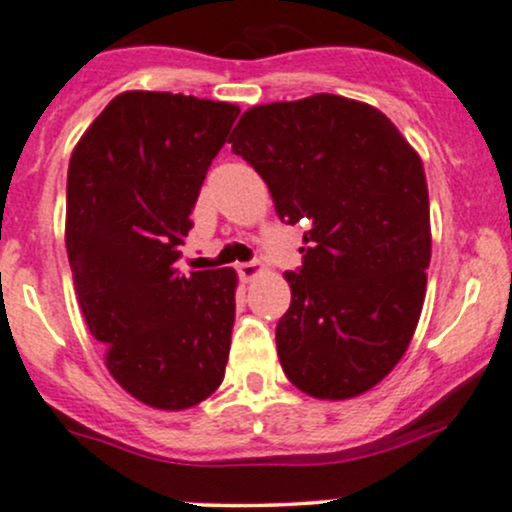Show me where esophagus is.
Here are the masks:
<instances>
[{
	"label": "esophagus",
	"mask_w": 512,
	"mask_h": 512,
	"mask_svg": "<svg viewBox=\"0 0 512 512\" xmlns=\"http://www.w3.org/2000/svg\"><path fill=\"white\" fill-rule=\"evenodd\" d=\"M236 271H239L241 280H251L254 276H258L263 268H261V263H258V261H249V263H239V266H236Z\"/></svg>",
	"instance_id": "esophagus-1"
}]
</instances>
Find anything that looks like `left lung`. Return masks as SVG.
<instances>
[{
    "label": "left lung",
    "mask_w": 512,
    "mask_h": 512,
    "mask_svg": "<svg viewBox=\"0 0 512 512\" xmlns=\"http://www.w3.org/2000/svg\"><path fill=\"white\" fill-rule=\"evenodd\" d=\"M229 144L266 180L278 217L307 224L276 327L285 376L320 400L366 393L403 359L425 302L420 156L376 107L327 92L251 107Z\"/></svg>",
    "instance_id": "obj_1"
}]
</instances>
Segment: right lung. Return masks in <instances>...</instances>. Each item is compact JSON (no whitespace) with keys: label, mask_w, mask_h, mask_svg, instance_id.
<instances>
[{"label":"right lung","mask_w":512,"mask_h":512,"mask_svg":"<svg viewBox=\"0 0 512 512\" xmlns=\"http://www.w3.org/2000/svg\"><path fill=\"white\" fill-rule=\"evenodd\" d=\"M239 107L173 92L114 97L68 166L65 249L114 381L158 410L210 398L227 368L234 268H175L192 207Z\"/></svg>","instance_id":"add662e5"}]
</instances>
